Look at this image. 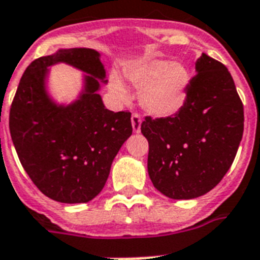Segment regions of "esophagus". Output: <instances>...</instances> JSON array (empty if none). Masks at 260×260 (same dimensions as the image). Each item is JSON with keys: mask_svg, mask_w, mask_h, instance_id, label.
<instances>
[{"mask_svg": "<svg viewBox=\"0 0 260 260\" xmlns=\"http://www.w3.org/2000/svg\"><path fill=\"white\" fill-rule=\"evenodd\" d=\"M131 121H132V128H134V132H140V126H141L140 115H139V113H132Z\"/></svg>", "mask_w": 260, "mask_h": 260, "instance_id": "1", "label": "esophagus"}]
</instances>
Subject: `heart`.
I'll return each instance as SVG.
<instances>
[{
  "label": "heart",
  "mask_w": 260,
  "mask_h": 260,
  "mask_svg": "<svg viewBox=\"0 0 260 260\" xmlns=\"http://www.w3.org/2000/svg\"><path fill=\"white\" fill-rule=\"evenodd\" d=\"M128 77L141 92L145 111L157 117L175 115L183 107L187 97L189 73L183 64L155 60L135 65ZM112 92L120 100L128 99L123 80L117 75L111 77Z\"/></svg>",
  "instance_id": "heart-1"
}]
</instances>
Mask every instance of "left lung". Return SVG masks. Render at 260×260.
Here are the masks:
<instances>
[{
	"mask_svg": "<svg viewBox=\"0 0 260 260\" xmlns=\"http://www.w3.org/2000/svg\"><path fill=\"white\" fill-rule=\"evenodd\" d=\"M183 107L174 116H145L148 174L171 199H193L219 184L243 136V104L224 65L202 54Z\"/></svg>",
	"mask_w": 260,
	"mask_h": 260,
	"instance_id": "8db88e82",
	"label": "left lung"
}]
</instances>
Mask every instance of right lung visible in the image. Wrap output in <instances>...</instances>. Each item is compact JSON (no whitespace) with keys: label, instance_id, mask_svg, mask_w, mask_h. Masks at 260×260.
<instances>
[{"label":"right lung","instance_id":"add662e5","mask_svg":"<svg viewBox=\"0 0 260 260\" xmlns=\"http://www.w3.org/2000/svg\"><path fill=\"white\" fill-rule=\"evenodd\" d=\"M56 62L91 75L79 100L68 107L46 94L47 67ZM104 77L99 52L61 49L33 61L14 94L9 129L18 159L36 187L60 203H86L99 195L115 156L132 135L131 112L108 111L97 93Z\"/></svg>","mask_w":260,"mask_h":260}]
</instances>
